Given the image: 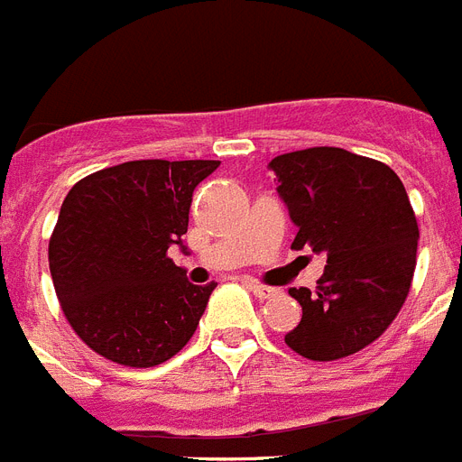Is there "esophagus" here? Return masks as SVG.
<instances>
[{
	"label": "esophagus",
	"instance_id": "esophagus-1",
	"mask_svg": "<svg viewBox=\"0 0 462 462\" xmlns=\"http://www.w3.org/2000/svg\"><path fill=\"white\" fill-rule=\"evenodd\" d=\"M248 286H250V291H253L254 298H260V300H264V298H272V295H276V289H269V286H262V283L250 282Z\"/></svg>",
	"mask_w": 462,
	"mask_h": 462
}]
</instances>
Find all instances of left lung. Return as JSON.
<instances>
[{"mask_svg":"<svg viewBox=\"0 0 462 462\" xmlns=\"http://www.w3.org/2000/svg\"><path fill=\"white\" fill-rule=\"evenodd\" d=\"M276 193L298 226L293 248L327 257L300 302L289 348L308 360L353 356L386 331L411 291L418 219L393 169L341 147H310L269 162Z\"/></svg>","mask_w":462,"mask_h":462,"instance_id":"8db88e82","label":"left lung"}]
</instances>
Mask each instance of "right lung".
<instances>
[{
	"instance_id": "1",
	"label": "right lung",
	"mask_w": 462,
	"mask_h": 462,
	"mask_svg": "<svg viewBox=\"0 0 462 462\" xmlns=\"http://www.w3.org/2000/svg\"><path fill=\"white\" fill-rule=\"evenodd\" d=\"M219 162L138 160L85 176L50 238L54 291L73 331L106 360L154 367L198 329L217 283L195 286L169 260L186 248L193 190Z\"/></svg>"
}]
</instances>
